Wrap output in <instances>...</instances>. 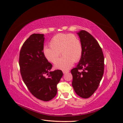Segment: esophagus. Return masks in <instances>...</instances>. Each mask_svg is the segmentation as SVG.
<instances>
[{"instance_id":"obj_1","label":"esophagus","mask_w":123,"mask_h":123,"mask_svg":"<svg viewBox=\"0 0 123 123\" xmlns=\"http://www.w3.org/2000/svg\"><path fill=\"white\" fill-rule=\"evenodd\" d=\"M62 72H63L64 74H67V73H68V72H69V70H62Z\"/></svg>"}]
</instances>
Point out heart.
<instances>
[{
	"label": "heart",
	"instance_id": "b5f03b06",
	"mask_svg": "<svg viewBox=\"0 0 123 123\" xmlns=\"http://www.w3.org/2000/svg\"><path fill=\"white\" fill-rule=\"evenodd\" d=\"M49 44V46H45L43 49L44 55L48 61L55 63L61 53L63 55L55 64L57 69H68L74 62H78L81 57V43L79 39L74 35L57 34L52 38Z\"/></svg>",
	"mask_w": 123,
	"mask_h": 123
}]
</instances>
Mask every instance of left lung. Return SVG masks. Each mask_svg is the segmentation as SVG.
<instances>
[{"instance_id":"left-lung-1","label":"left lung","mask_w":123,"mask_h":123,"mask_svg":"<svg viewBox=\"0 0 123 123\" xmlns=\"http://www.w3.org/2000/svg\"><path fill=\"white\" fill-rule=\"evenodd\" d=\"M77 34L82 45V53L76 68L71 71L72 85L78 96L88 98L97 89L103 77L104 57L98 42L90 33L82 30Z\"/></svg>"}]
</instances>
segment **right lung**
<instances>
[{
    "label": "right lung",
    "instance_id": "1",
    "mask_svg": "<svg viewBox=\"0 0 123 123\" xmlns=\"http://www.w3.org/2000/svg\"><path fill=\"white\" fill-rule=\"evenodd\" d=\"M44 38V34H33L25 41L20 51L19 64L23 81L31 93L48 101L56 96L63 72L60 70L50 71L52 65L43 53Z\"/></svg>",
    "mask_w": 123,
    "mask_h": 123
}]
</instances>
